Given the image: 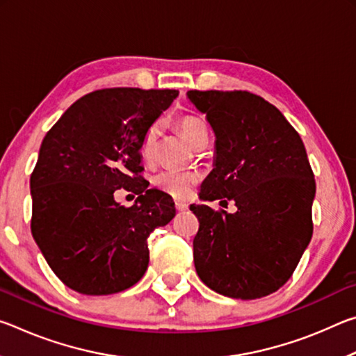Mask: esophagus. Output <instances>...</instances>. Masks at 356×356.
<instances>
[{"mask_svg":"<svg viewBox=\"0 0 356 356\" xmlns=\"http://www.w3.org/2000/svg\"><path fill=\"white\" fill-rule=\"evenodd\" d=\"M176 209L179 212H185V210H188V204L184 201H176Z\"/></svg>","mask_w":356,"mask_h":356,"instance_id":"1","label":"esophagus"}]
</instances>
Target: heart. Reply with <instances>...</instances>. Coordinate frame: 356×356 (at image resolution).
<instances>
[{
    "instance_id": "b5f03b06",
    "label": "heart",
    "mask_w": 356,
    "mask_h": 356,
    "mask_svg": "<svg viewBox=\"0 0 356 356\" xmlns=\"http://www.w3.org/2000/svg\"><path fill=\"white\" fill-rule=\"evenodd\" d=\"M179 129L186 136L193 146L200 147L206 144L209 140V130L204 124V120L196 116H184L177 120ZM156 138H159V125H152L143 136L141 141V155L143 159L150 160L155 152ZM201 174L197 171H180V170H161L154 174L152 184L155 188L166 193L177 200H186L193 195L196 185L200 184Z\"/></svg>"
}]
</instances>
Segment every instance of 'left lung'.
I'll use <instances>...</instances> for the list:
<instances>
[{
  "instance_id": "1",
  "label": "left lung",
  "mask_w": 356,
  "mask_h": 356,
  "mask_svg": "<svg viewBox=\"0 0 356 356\" xmlns=\"http://www.w3.org/2000/svg\"><path fill=\"white\" fill-rule=\"evenodd\" d=\"M186 95L216 136L215 168L200 197L237 206L236 213L190 206L200 220L196 273L226 297H265L286 284L312 237L316 180L305 144L278 108L256 94Z\"/></svg>"
}]
</instances>
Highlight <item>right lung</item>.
<instances>
[{
  "mask_svg": "<svg viewBox=\"0 0 356 356\" xmlns=\"http://www.w3.org/2000/svg\"><path fill=\"white\" fill-rule=\"evenodd\" d=\"M176 89L110 88L78 99L48 130L31 174V232L47 264L83 295L136 284L149 264L147 237L176 207L141 176V141ZM119 188L140 194L131 208Z\"/></svg>",
  "mask_w": 356,
  "mask_h": 356,
  "instance_id": "right-lung-1",
  "label": "right lung"
}]
</instances>
